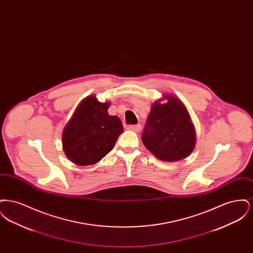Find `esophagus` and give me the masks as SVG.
Wrapping results in <instances>:
<instances>
[{
  "mask_svg": "<svg viewBox=\"0 0 253 253\" xmlns=\"http://www.w3.org/2000/svg\"><path fill=\"white\" fill-rule=\"evenodd\" d=\"M127 129L128 130H132V131H134V132H139L141 130V126L139 124H137V125H128Z\"/></svg>",
  "mask_w": 253,
  "mask_h": 253,
  "instance_id": "34e87169",
  "label": "esophagus"
}]
</instances>
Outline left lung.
I'll return each instance as SVG.
<instances>
[{"label":"left lung","instance_id":"left-lung-1","mask_svg":"<svg viewBox=\"0 0 253 253\" xmlns=\"http://www.w3.org/2000/svg\"><path fill=\"white\" fill-rule=\"evenodd\" d=\"M168 102L153 104L146 121L142 141L157 158L178 161L193 152L195 132L190 116L180 100L166 96Z\"/></svg>","mask_w":253,"mask_h":253}]
</instances>
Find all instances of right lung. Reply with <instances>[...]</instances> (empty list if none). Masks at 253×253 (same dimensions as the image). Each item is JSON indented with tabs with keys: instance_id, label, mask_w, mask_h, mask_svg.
I'll use <instances>...</instances> for the list:
<instances>
[{
	"instance_id": "right-lung-1",
	"label": "right lung",
	"mask_w": 253,
	"mask_h": 253,
	"mask_svg": "<svg viewBox=\"0 0 253 253\" xmlns=\"http://www.w3.org/2000/svg\"><path fill=\"white\" fill-rule=\"evenodd\" d=\"M109 103L88 96L76 109L62 132L65 155L77 165H92L112 151L123 126L119 117L109 116Z\"/></svg>"
}]
</instances>
